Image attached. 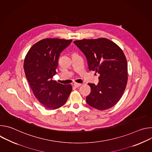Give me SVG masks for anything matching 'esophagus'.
<instances>
[{"label":"esophagus","mask_w":152,"mask_h":152,"mask_svg":"<svg viewBox=\"0 0 152 152\" xmlns=\"http://www.w3.org/2000/svg\"><path fill=\"white\" fill-rule=\"evenodd\" d=\"M73 85L75 86L76 88H77V87H79V86H80L81 85V84L80 83H75L73 84Z\"/></svg>","instance_id":"obj_1"}]
</instances>
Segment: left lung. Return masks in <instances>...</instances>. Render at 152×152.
Listing matches in <instances>:
<instances>
[{
  "instance_id": "1",
  "label": "left lung",
  "mask_w": 152,
  "mask_h": 152,
  "mask_svg": "<svg viewBox=\"0 0 152 152\" xmlns=\"http://www.w3.org/2000/svg\"><path fill=\"white\" fill-rule=\"evenodd\" d=\"M85 55L90 71L100 74L97 85L88 83L87 103L100 111L110 109L121 99L127 82V62L122 49L105 38L73 42Z\"/></svg>"
}]
</instances>
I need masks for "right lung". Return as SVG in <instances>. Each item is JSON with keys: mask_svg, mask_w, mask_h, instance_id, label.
I'll list each match as a JSON object with an SVG mask.
<instances>
[{"mask_svg": "<svg viewBox=\"0 0 152 152\" xmlns=\"http://www.w3.org/2000/svg\"><path fill=\"white\" fill-rule=\"evenodd\" d=\"M72 39L45 38L34 45L27 53L23 68L32 93L47 110H56L66 103L72 90L70 84L53 80L60 53Z\"/></svg>", "mask_w": 152, "mask_h": 152, "instance_id": "right-lung-1", "label": "right lung"}]
</instances>
